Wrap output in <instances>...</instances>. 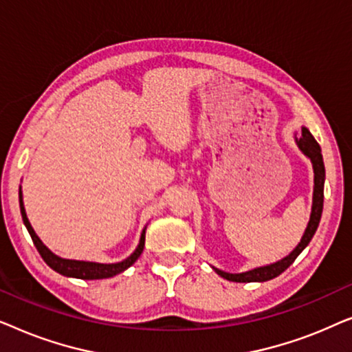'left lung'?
Returning <instances> with one entry per match:
<instances>
[{"mask_svg": "<svg viewBox=\"0 0 352 352\" xmlns=\"http://www.w3.org/2000/svg\"><path fill=\"white\" fill-rule=\"evenodd\" d=\"M296 142H298V147L305 152V155L311 158L312 166H314V200H312V213H311L309 224H307L301 242L298 243V247L293 250V252L288 254L287 258H283L282 261H278V263L271 264V266L258 267V269H253V271L242 272V274H229V272L219 271V269H214V271L218 272L221 277L228 278V280H230V282H266V280H271V278L280 276V274L285 271V269L290 266L293 261H295L298 254H300L302 250L307 247V243L311 242L312 235L316 234L317 226H319V221L322 216V208H324L325 166H324V160H322L320 146L317 144L314 136L309 133V129L302 128L301 138H298Z\"/></svg>", "mask_w": 352, "mask_h": 352, "instance_id": "8db88e82", "label": "left lung"}]
</instances>
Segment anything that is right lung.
Listing matches in <instances>:
<instances>
[{
    "instance_id": "1",
    "label": "right lung",
    "mask_w": 352,
    "mask_h": 352,
    "mask_svg": "<svg viewBox=\"0 0 352 352\" xmlns=\"http://www.w3.org/2000/svg\"><path fill=\"white\" fill-rule=\"evenodd\" d=\"M19 204H21V213H22V219L23 224L30 234V237L35 243V247L38 250V253L41 254V258L45 259V263L50 266L51 269H54L56 272L62 274V276L67 277H75V278H83V280H99V278H109L117 276V274L123 272L124 269H128L134 261L141 256L142 250H144V242H146V232H142L141 235V242H139L136 252H134L131 256L124 259L122 263H115V264H99V263H88V261H74V259H64L56 256L54 253H51L47 250L38 235L35 234V230L28 223L27 214H25V208H23V201H22V192L19 190Z\"/></svg>"
}]
</instances>
